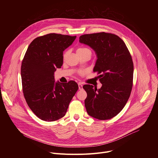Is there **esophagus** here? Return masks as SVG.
<instances>
[{"mask_svg": "<svg viewBox=\"0 0 158 158\" xmlns=\"http://www.w3.org/2000/svg\"><path fill=\"white\" fill-rule=\"evenodd\" d=\"M78 86H79V90H82V89H83L82 85L81 83H79V84H78Z\"/></svg>", "mask_w": 158, "mask_h": 158, "instance_id": "esophagus-1", "label": "esophagus"}]
</instances>
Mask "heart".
I'll list each match as a JSON object with an SVG mask.
<instances>
[{
  "label": "heart",
  "mask_w": 158,
  "mask_h": 158,
  "mask_svg": "<svg viewBox=\"0 0 158 158\" xmlns=\"http://www.w3.org/2000/svg\"><path fill=\"white\" fill-rule=\"evenodd\" d=\"M89 52L91 53V51L90 49H89L88 48H83V47H81V48H79L77 50V54H80V53H82V52ZM67 55V52H65L64 54H63V57L65 58V56Z\"/></svg>",
  "instance_id": "b5f03b06"
}]
</instances>
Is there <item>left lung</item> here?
<instances>
[{"mask_svg":"<svg viewBox=\"0 0 158 158\" xmlns=\"http://www.w3.org/2000/svg\"><path fill=\"white\" fill-rule=\"evenodd\" d=\"M81 43L91 47L97 55L94 72L102 87L83 85L87 93L85 107L89 116L99 120L110 119L125 106L132 87L134 65L124 42L118 35L106 32L84 34Z\"/></svg>","mask_w":158,"mask_h":158,"instance_id":"1","label":"left lung"}]
</instances>
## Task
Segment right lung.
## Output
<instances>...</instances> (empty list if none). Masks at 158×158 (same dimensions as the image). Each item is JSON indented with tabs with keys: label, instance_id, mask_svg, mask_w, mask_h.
<instances>
[{
	"label": "right lung",
	"instance_id": "obj_1",
	"mask_svg": "<svg viewBox=\"0 0 158 158\" xmlns=\"http://www.w3.org/2000/svg\"><path fill=\"white\" fill-rule=\"evenodd\" d=\"M76 36L55 33L34 39L21 65V78L25 99L40 119L54 121L64 117L79 89L74 81L55 82L54 72L63 64V51Z\"/></svg>",
	"mask_w": 158,
	"mask_h": 158
}]
</instances>
